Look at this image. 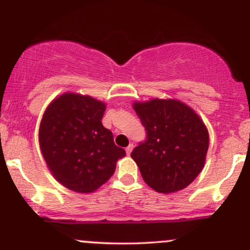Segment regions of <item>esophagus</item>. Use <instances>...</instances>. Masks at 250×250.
<instances>
[{
    "label": "esophagus",
    "instance_id": "1",
    "mask_svg": "<svg viewBox=\"0 0 250 250\" xmlns=\"http://www.w3.org/2000/svg\"><path fill=\"white\" fill-rule=\"evenodd\" d=\"M133 148H134V145H133V143H130V145H129L128 147L125 148V153H127V155H130L131 150H133Z\"/></svg>",
    "mask_w": 250,
    "mask_h": 250
}]
</instances>
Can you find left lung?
Returning a JSON list of instances; mask_svg holds the SVG:
<instances>
[{
    "label": "left lung",
    "instance_id": "1",
    "mask_svg": "<svg viewBox=\"0 0 250 250\" xmlns=\"http://www.w3.org/2000/svg\"><path fill=\"white\" fill-rule=\"evenodd\" d=\"M147 137L131 157L150 188L163 194L190 185L205 166L209 135L199 115L177 100L135 102Z\"/></svg>",
    "mask_w": 250,
    "mask_h": 250
}]
</instances>
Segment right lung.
<instances>
[{
    "label": "right lung",
    "mask_w": 250,
    "mask_h": 250,
    "mask_svg": "<svg viewBox=\"0 0 250 250\" xmlns=\"http://www.w3.org/2000/svg\"><path fill=\"white\" fill-rule=\"evenodd\" d=\"M105 104L88 95L65 93L54 100L40 125V147L61 185L93 193L113 176L125 151L114 143L101 120Z\"/></svg>",
    "instance_id": "right-lung-1"
}]
</instances>
